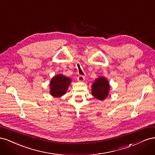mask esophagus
<instances>
[{"mask_svg": "<svg viewBox=\"0 0 155 155\" xmlns=\"http://www.w3.org/2000/svg\"><path fill=\"white\" fill-rule=\"evenodd\" d=\"M78 81L79 82H83L84 81H85V77H84L83 76H81V75H80V76H79L77 78Z\"/></svg>", "mask_w": 155, "mask_h": 155, "instance_id": "esophagus-1", "label": "esophagus"}]
</instances>
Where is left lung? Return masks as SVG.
<instances>
[{"instance_id": "obj_1", "label": "left lung", "mask_w": 155, "mask_h": 155, "mask_svg": "<svg viewBox=\"0 0 155 155\" xmlns=\"http://www.w3.org/2000/svg\"><path fill=\"white\" fill-rule=\"evenodd\" d=\"M109 81L103 76L96 79L92 85V94L97 100L103 101L109 96L110 90Z\"/></svg>"}]
</instances>
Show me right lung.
<instances>
[{"label":"right lung","instance_id":"add662e5","mask_svg":"<svg viewBox=\"0 0 155 155\" xmlns=\"http://www.w3.org/2000/svg\"><path fill=\"white\" fill-rule=\"evenodd\" d=\"M71 84V79L63 74H58L53 77L50 82V93L51 96L58 97L66 94Z\"/></svg>","mask_w":155,"mask_h":155}]
</instances>
